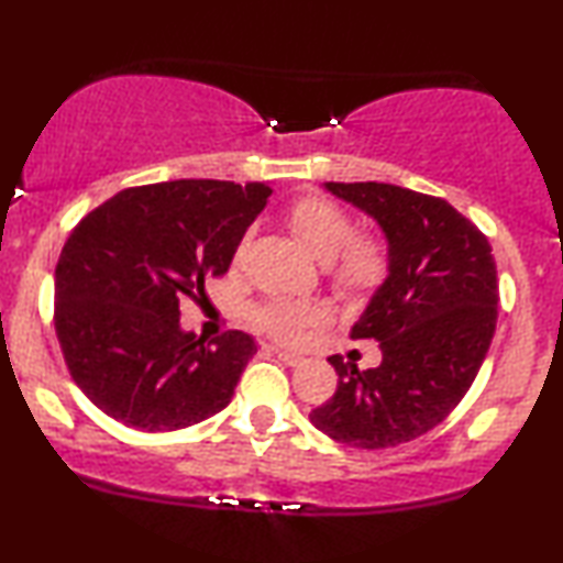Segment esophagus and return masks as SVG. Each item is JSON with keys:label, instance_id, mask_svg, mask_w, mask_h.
Returning <instances> with one entry per match:
<instances>
[{"label": "esophagus", "instance_id": "34e87169", "mask_svg": "<svg viewBox=\"0 0 563 563\" xmlns=\"http://www.w3.org/2000/svg\"><path fill=\"white\" fill-rule=\"evenodd\" d=\"M272 351H274L276 356H279V361H284V364H287V366H299V364H302V358H299L297 353L282 351V349H276V345H272Z\"/></svg>", "mask_w": 563, "mask_h": 563}]
</instances>
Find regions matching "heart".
Segmentation results:
<instances>
[{"mask_svg":"<svg viewBox=\"0 0 563 563\" xmlns=\"http://www.w3.org/2000/svg\"><path fill=\"white\" fill-rule=\"evenodd\" d=\"M287 225L320 264H328L333 287L349 299H361L387 279L389 253L379 235L358 233L351 214L341 205L322 197H302L287 210ZM249 238L235 251V261L243 258ZM322 305L287 302L274 299L253 312L261 330L284 343H297L307 328L325 320Z\"/></svg>","mask_w":563,"mask_h":563,"instance_id":"1","label":"heart"}]
</instances>
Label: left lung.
<instances>
[{
    "mask_svg": "<svg viewBox=\"0 0 563 563\" xmlns=\"http://www.w3.org/2000/svg\"><path fill=\"white\" fill-rule=\"evenodd\" d=\"M387 238L389 272L351 338L379 341L382 364L330 356L338 389L312 426L353 449H391L433 430L461 402L497 325V266L479 228L441 197L358 181L322 184Z\"/></svg>",
    "mask_w": 563,
    "mask_h": 563,
    "instance_id": "8db88e82",
    "label": "left lung"
}]
</instances>
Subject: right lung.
Listing matches in <instances>:
<instances>
[{
	"mask_svg": "<svg viewBox=\"0 0 563 563\" xmlns=\"http://www.w3.org/2000/svg\"><path fill=\"white\" fill-rule=\"evenodd\" d=\"M268 195L261 181H161L118 191L74 228L56 266V335L104 415L166 433L230 405L256 341L233 330L205 343L181 328L179 302L228 272Z\"/></svg>",
	"mask_w": 563,
	"mask_h": 563,
	"instance_id": "obj_1",
	"label": "right lung"
}]
</instances>
